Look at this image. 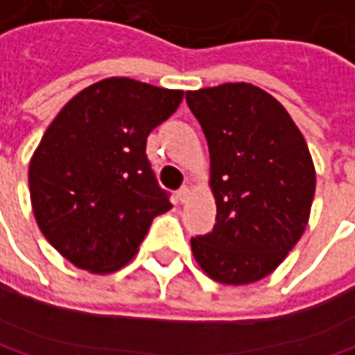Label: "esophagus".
Returning a JSON list of instances; mask_svg holds the SVG:
<instances>
[{
  "label": "esophagus",
  "mask_w": 355,
  "mask_h": 355,
  "mask_svg": "<svg viewBox=\"0 0 355 355\" xmlns=\"http://www.w3.org/2000/svg\"><path fill=\"white\" fill-rule=\"evenodd\" d=\"M189 195H191V189H189V187H180L177 191V199L180 203H184V201L189 199Z\"/></svg>",
  "instance_id": "1"
}]
</instances>
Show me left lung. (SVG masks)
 I'll return each mask as SVG.
<instances>
[{
	"label": "left lung",
	"instance_id": "8db88e82",
	"mask_svg": "<svg viewBox=\"0 0 355 355\" xmlns=\"http://www.w3.org/2000/svg\"><path fill=\"white\" fill-rule=\"evenodd\" d=\"M207 138L217 203L209 234L191 238L199 266L223 284L272 272L301 240L315 195L305 138L286 110L248 83L187 93Z\"/></svg>",
	"mask_w": 355,
	"mask_h": 355
}]
</instances>
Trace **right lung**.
I'll use <instances>...</instances> for the list:
<instances>
[{
	"label": "right lung",
	"mask_w": 355,
	"mask_h": 355,
	"mask_svg": "<svg viewBox=\"0 0 355 355\" xmlns=\"http://www.w3.org/2000/svg\"><path fill=\"white\" fill-rule=\"evenodd\" d=\"M182 91L112 77L75 95L49 125L30 162L40 232L89 272L128 264L156 215L173 207L146 154Z\"/></svg>",
	"instance_id": "add662e5"
}]
</instances>
